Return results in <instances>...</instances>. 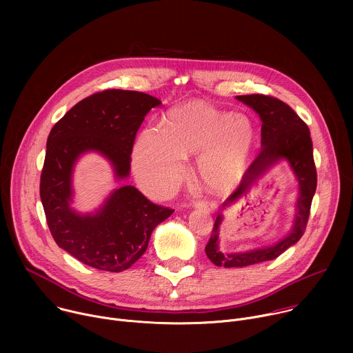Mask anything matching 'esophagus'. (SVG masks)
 Returning a JSON list of instances; mask_svg holds the SVG:
<instances>
[{"label":"esophagus","instance_id":"1","mask_svg":"<svg viewBox=\"0 0 353 353\" xmlns=\"http://www.w3.org/2000/svg\"><path fill=\"white\" fill-rule=\"evenodd\" d=\"M192 207L198 210H204L207 212H215L218 208L214 201H208V199H195L192 201Z\"/></svg>","mask_w":353,"mask_h":353}]
</instances>
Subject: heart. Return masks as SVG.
I'll list each match as a JSON object with an SVG mask.
<instances>
[{
  "label": "heart",
  "mask_w": 353,
  "mask_h": 353,
  "mask_svg": "<svg viewBox=\"0 0 353 353\" xmlns=\"http://www.w3.org/2000/svg\"><path fill=\"white\" fill-rule=\"evenodd\" d=\"M254 142L256 127L248 116L230 114L195 100L172 109L162 130L141 132L132 166L149 195L163 196L183 177V158L196 154L195 172L201 183L222 191L244 177Z\"/></svg>",
  "instance_id": "heart-1"
}]
</instances>
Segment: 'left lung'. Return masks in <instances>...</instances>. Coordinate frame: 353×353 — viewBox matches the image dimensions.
Segmentation results:
<instances>
[{
	"label": "left lung",
	"instance_id": "obj_1",
	"mask_svg": "<svg viewBox=\"0 0 353 353\" xmlns=\"http://www.w3.org/2000/svg\"><path fill=\"white\" fill-rule=\"evenodd\" d=\"M239 102L253 109L261 120V150L247 169L239 188L225 201L222 211L236 204L268 170L279 162H288L297 181V196L290 230L271 245L257 247L237 253H223L219 248V230L223 212L216 216L211 239L205 247L208 259L223 268H241L279 257L285 250L303 236L310 215L312 201L317 187V173L313 159V142L309 127L282 100L265 94L236 96Z\"/></svg>",
	"mask_w": 353,
	"mask_h": 353
}]
</instances>
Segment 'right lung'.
<instances>
[{"instance_id":"1","label":"right lung","mask_w":353,"mask_h":353,"mask_svg":"<svg viewBox=\"0 0 353 353\" xmlns=\"http://www.w3.org/2000/svg\"><path fill=\"white\" fill-rule=\"evenodd\" d=\"M159 99L135 90L94 93L50 131L40 177V198L53 239L85 265L121 272L148 248L154 229L174 211L155 205L134 185L113 190L93 212L72 207V174L81 157H103L116 181L130 177L132 145L145 116Z\"/></svg>"}]
</instances>
